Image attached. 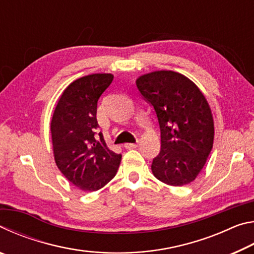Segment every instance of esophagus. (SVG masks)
Segmentation results:
<instances>
[{
    "label": "esophagus",
    "mask_w": 254,
    "mask_h": 254,
    "mask_svg": "<svg viewBox=\"0 0 254 254\" xmlns=\"http://www.w3.org/2000/svg\"><path fill=\"white\" fill-rule=\"evenodd\" d=\"M137 143H126L124 144V148L126 149H134V148H136L137 147Z\"/></svg>",
    "instance_id": "obj_1"
}]
</instances>
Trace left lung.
<instances>
[{"label": "left lung", "mask_w": 254, "mask_h": 254, "mask_svg": "<svg viewBox=\"0 0 254 254\" xmlns=\"http://www.w3.org/2000/svg\"><path fill=\"white\" fill-rule=\"evenodd\" d=\"M142 96L156 111L161 150L153 159L154 177L169 186L194 182L214 142L210 106L194 81L173 70H156L135 80Z\"/></svg>", "instance_id": "obj_1"}]
</instances>
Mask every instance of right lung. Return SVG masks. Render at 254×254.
Returning a JSON list of instances; mask_svg holds the SVG:
<instances>
[{
    "instance_id": "obj_1",
    "label": "right lung",
    "mask_w": 254,
    "mask_h": 254,
    "mask_svg": "<svg viewBox=\"0 0 254 254\" xmlns=\"http://www.w3.org/2000/svg\"><path fill=\"white\" fill-rule=\"evenodd\" d=\"M112 74L76 79L62 93L50 122L55 162L62 174L83 191H96L117 175L121 154L96 136L97 101L111 85Z\"/></svg>"
}]
</instances>
